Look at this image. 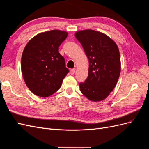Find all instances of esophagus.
I'll return each mask as SVG.
<instances>
[{"instance_id":"1","label":"esophagus","mask_w":149,"mask_h":149,"mask_svg":"<svg viewBox=\"0 0 149 149\" xmlns=\"http://www.w3.org/2000/svg\"><path fill=\"white\" fill-rule=\"evenodd\" d=\"M75 68H72V69L70 70V74H72V75H74V73H75Z\"/></svg>"}]
</instances>
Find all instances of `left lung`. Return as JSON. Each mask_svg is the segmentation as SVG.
<instances>
[{
  "label": "left lung",
  "instance_id": "obj_1",
  "mask_svg": "<svg viewBox=\"0 0 149 149\" xmlns=\"http://www.w3.org/2000/svg\"><path fill=\"white\" fill-rule=\"evenodd\" d=\"M75 36L89 62L88 77L79 84L80 90L91 101L103 100L113 90L120 77L119 49L111 38L94 30L80 31Z\"/></svg>",
  "mask_w": 149,
  "mask_h": 149
}]
</instances>
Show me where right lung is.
<instances>
[{
	"label": "right lung",
	"instance_id": "add662e5",
	"mask_svg": "<svg viewBox=\"0 0 149 149\" xmlns=\"http://www.w3.org/2000/svg\"><path fill=\"white\" fill-rule=\"evenodd\" d=\"M68 33L52 30L35 36L26 45L21 58L24 82L36 96L48 97L56 92L69 72L58 48Z\"/></svg>",
	"mask_w": 149,
	"mask_h": 149
}]
</instances>
